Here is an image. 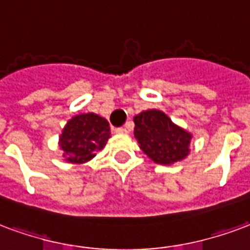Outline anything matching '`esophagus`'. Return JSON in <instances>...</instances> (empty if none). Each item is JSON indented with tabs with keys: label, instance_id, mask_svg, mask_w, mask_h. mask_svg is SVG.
<instances>
[{
	"label": "esophagus",
	"instance_id": "esophagus-1",
	"mask_svg": "<svg viewBox=\"0 0 250 250\" xmlns=\"http://www.w3.org/2000/svg\"><path fill=\"white\" fill-rule=\"evenodd\" d=\"M115 132L116 134H127L128 131H127V128H125V127H119V128H116Z\"/></svg>",
	"mask_w": 250,
	"mask_h": 250
}]
</instances>
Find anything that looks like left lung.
<instances>
[{
	"label": "left lung",
	"mask_w": 250,
	"mask_h": 250,
	"mask_svg": "<svg viewBox=\"0 0 250 250\" xmlns=\"http://www.w3.org/2000/svg\"><path fill=\"white\" fill-rule=\"evenodd\" d=\"M134 123L139 147L155 163L169 166L188 156L192 135L175 125L163 111H143L135 116Z\"/></svg>",
	"instance_id": "1"
}]
</instances>
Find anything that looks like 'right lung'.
<instances>
[{"label": "right lung", "instance_id": "obj_1", "mask_svg": "<svg viewBox=\"0 0 250 250\" xmlns=\"http://www.w3.org/2000/svg\"><path fill=\"white\" fill-rule=\"evenodd\" d=\"M110 139V125L97 114H79L68 120L59 136L66 162L83 164L91 160Z\"/></svg>", "mask_w": 250, "mask_h": 250}]
</instances>
